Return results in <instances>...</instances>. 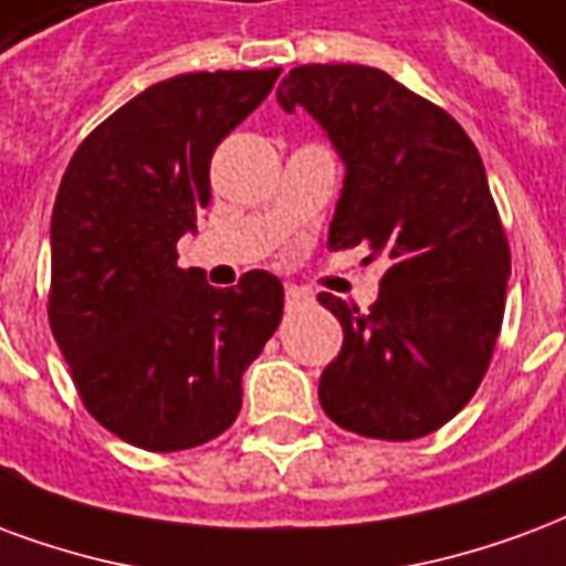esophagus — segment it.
I'll list each match as a JSON object with an SVG mask.
<instances>
[{
  "instance_id": "esophagus-1",
  "label": "esophagus",
  "mask_w": 566,
  "mask_h": 566,
  "mask_svg": "<svg viewBox=\"0 0 566 566\" xmlns=\"http://www.w3.org/2000/svg\"><path fill=\"white\" fill-rule=\"evenodd\" d=\"M284 300H287V308H303V305L312 303L308 291L296 287V284H287V287H284Z\"/></svg>"
}]
</instances>
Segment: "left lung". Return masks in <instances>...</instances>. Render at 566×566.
Listing matches in <instances>:
<instances>
[{
    "instance_id": "left-lung-1",
    "label": "left lung",
    "mask_w": 566,
    "mask_h": 566,
    "mask_svg": "<svg viewBox=\"0 0 566 566\" xmlns=\"http://www.w3.org/2000/svg\"><path fill=\"white\" fill-rule=\"evenodd\" d=\"M279 104L312 113L345 161L329 245L389 263L368 312L317 296L345 333L321 408L363 438L438 432L480 387L504 321L510 245L483 158L450 113L368 65H300Z\"/></svg>"
}]
</instances>
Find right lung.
Wrapping results in <instances>:
<instances>
[{
    "label": "right lung",
    "instance_id": "add662e5",
    "mask_svg": "<svg viewBox=\"0 0 566 566\" xmlns=\"http://www.w3.org/2000/svg\"><path fill=\"white\" fill-rule=\"evenodd\" d=\"M282 69L198 71L134 95L77 146L50 221V329L86 411L116 438L174 453L219 438L242 371L282 321L284 287L251 270L212 287L177 266L209 207L216 146Z\"/></svg>",
    "mask_w": 566,
    "mask_h": 566
}]
</instances>
